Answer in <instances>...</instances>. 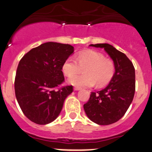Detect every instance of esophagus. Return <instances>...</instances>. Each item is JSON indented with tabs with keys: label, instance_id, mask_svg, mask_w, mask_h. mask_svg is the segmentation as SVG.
Segmentation results:
<instances>
[{
	"label": "esophagus",
	"instance_id": "34e87169",
	"mask_svg": "<svg viewBox=\"0 0 152 152\" xmlns=\"http://www.w3.org/2000/svg\"><path fill=\"white\" fill-rule=\"evenodd\" d=\"M80 87H78V86H75L74 87L75 91H78V90H80Z\"/></svg>",
	"mask_w": 152,
	"mask_h": 152
}]
</instances>
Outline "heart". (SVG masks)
Wrapping results in <instances>:
<instances>
[{
	"instance_id": "obj_1",
	"label": "heart",
	"mask_w": 152,
	"mask_h": 152,
	"mask_svg": "<svg viewBox=\"0 0 152 152\" xmlns=\"http://www.w3.org/2000/svg\"><path fill=\"white\" fill-rule=\"evenodd\" d=\"M83 69L85 73L76 75ZM64 75L70 77L69 83L77 86H102L107 84L113 77L115 66L113 61L106 58L101 52L86 50L80 52L76 59L69 57L62 66ZM75 74V76H73Z\"/></svg>"
}]
</instances>
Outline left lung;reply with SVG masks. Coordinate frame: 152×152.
I'll return each instance as SVG.
<instances>
[{
    "label": "left lung",
    "instance_id": "8db88e82",
    "mask_svg": "<svg viewBox=\"0 0 152 152\" xmlns=\"http://www.w3.org/2000/svg\"><path fill=\"white\" fill-rule=\"evenodd\" d=\"M103 48L113 60L115 73L109 85L100 91L91 92L83 109L88 118L99 125H109L119 121L126 112L135 91V70L132 61L123 52L108 43L91 44Z\"/></svg>",
    "mask_w": 152,
    "mask_h": 152
}]
</instances>
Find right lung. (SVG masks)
<instances>
[{
  "label": "right lung",
  "mask_w": 152,
  "mask_h": 152,
  "mask_svg": "<svg viewBox=\"0 0 152 152\" xmlns=\"http://www.w3.org/2000/svg\"><path fill=\"white\" fill-rule=\"evenodd\" d=\"M73 52L69 44L47 42L20 59L15 79V96L23 113L34 124L55 121L73 91L72 86L60 87L64 82L63 64Z\"/></svg>",
  "instance_id": "add662e5"
}]
</instances>
